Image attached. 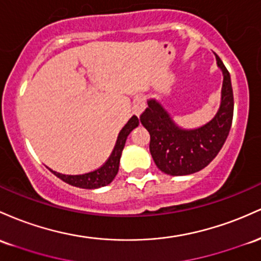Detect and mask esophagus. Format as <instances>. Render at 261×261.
<instances>
[{"instance_id":"esophagus-1","label":"esophagus","mask_w":261,"mask_h":261,"mask_svg":"<svg viewBox=\"0 0 261 261\" xmlns=\"http://www.w3.org/2000/svg\"><path fill=\"white\" fill-rule=\"evenodd\" d=\"M146 103H145V98L144 97H137L134 99V105H133V111L137 116H140L143 113V111L145 110Z\"/></svg>"}]
</instances>
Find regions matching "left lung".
<instances>
[{
  "mask_svg": "<svg viewBox=\"0 0 261 261\" xmlns=\"http://www.w3.org/2000/svg\"><path fill=\"white\" fill-rule=\"evenodd\" d=\"M223 74L221 103L211 121L201 127L184 128L172 119L162 102L148 99L140 122L150 134V154L155 165L171 176H184L206 168L223 146L233 121L234 98L230 75L216 55Z\"/></svg>",
  "mask_w": 261,
  "mask_h": 261,
  "instance_id": "8db88e82",
  "label": "left lung"
}]
</instances>
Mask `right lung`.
Listing matches in <instances>:
<instances>
[{
	"label": "right lung",
	"instance_id": "add662e5",
	"mask_svg": "<svg viewBox=\"0 0 261 261\" xmlns=\"http://www.w3.org/2000/svg\"><path fill=\"white\" fill-rule=\"evenodd\" d=\"M139 125L138 117L133 116L129 121L127 122V124L122 128V130L119 132L118 138H117L116 145L113 148L112 154L110 155V158L107 159V162L98 168L97 170H93L91 172H87V174L83 175H65L60 174V172L53 171L55 176L61 178L63 181H65L69 185L80 187V189H99V187H103L111 184L113 181V178L116 177L117 172L119 169V160H121V155L124 148L125 140L127 137L129 136V133L134 128H137Z\"/></svg>",
	"mask_w": 261,
	"mask_h": 261
}]
</instances>
